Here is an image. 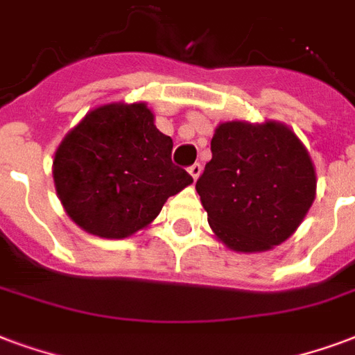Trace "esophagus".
<instances>
[{
	"label": "esophagus",
	"instance_id": "1",
	"mask_svg": "<svg viewBox=\"0 0 355 355\" xmlns=\"http://www.w3.org/2000/svg\"><path fill=\"white\" fill-rule=\"evenodd\" d=\"M200 172H202V166H200V162H194V164H191V166H189V174L193 175L194 181L198 180Z\"/></svg>",
	"mask_w": 355,
	"mask_h": 355
}]
</instances>
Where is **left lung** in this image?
<instances>
[{
    "label": "left lung",
    "mask_w": 355,
    "mask_h": 355,
    "mask_svg": "<svg viewBox=\"0 0 355 355\" xmlns=\"http://www.w3.org/2000/svg\"><path fill=\"white\" fill-rule=\"evenodd\" d=\"M207 223L226 247L268 250L288 239L313 206L316 174L294 132L275 121L220 123L196 181Z\"/></svg>",
    "instance_id": "obj_1"
}]
</instances>
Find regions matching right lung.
<instances>
[{"label":"right lung","instance_id":"add662e5","mask_svg":"<svg viewBox=\"0 0 355 355\" xmlns=\"http://www.w3.org/2000/svg\"><path fill=\"white\" fill-rule=\"evenodd\" d=\"M172 148L142 103L92 110L54 157L67 215L98 238L121 239L148 226L170 196L193 183L172 162Z\"/></svg>","mask_w":355,"mask_h":355}]
</instances>
